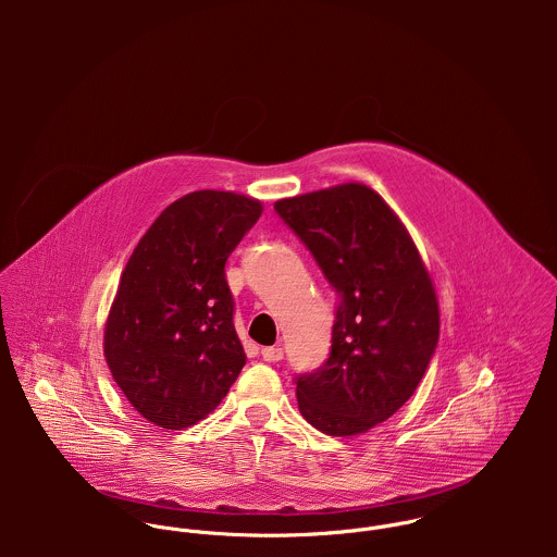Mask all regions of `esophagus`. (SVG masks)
I'll return each instance as SVG.
<instances>
[{"label":"esophagus","instance_id":"obj_1","mask_svg":"<svg viewBox=\"0 0 557 557\" xmlns=\"http://www.w3.org/2000/svg\"><path fill=\"white\" fill-rule=\"evenodd\" d=\"M261 356L265 362H278V360H283V349L281 347H263Z\"/></svg>","mask_w":557,"mask_h":557}]
</instances>
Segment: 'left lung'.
<instances>
[{
    "label": "left lung",
    "mask_w": 557,
    "mask_h": 557,
    "mask_svg": "<svg viewBox=\"0 0 557 557\" xmlns=\"http://www.w3.org/2000/svg\"><path fill=\"white\" fill-rule=\"evenodd\" d=\"M274 210L341 296L330 358L296 380L300 413L325 435L367 433L416 393L435 354L429 270L393 208L364 184L278 199Z\"/></svg>",
    "instance_id": "8db88e82"
}]
</instances>
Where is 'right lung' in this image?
Returning a JSON list of instances; mask_svg holds the SVG:
<instances>
[{
	"label": "right lung",
	"instance_id": "right-lung-1",
	"mask_svg": "<svg viewBox=\"0 0 557 557\" xmlns=\"http://www.w3.org/2000/svg\"><path fill=\"white\" fill-rule=\"evenodd\" d=\"M261 212V201L238 193H188L160 212L122 272L104 358L124 397L157 426L203 420L246 364L225 261Z\"/></svg>",
	"mask_w": 557,
	"mask_h": 557
}]
</instances>
